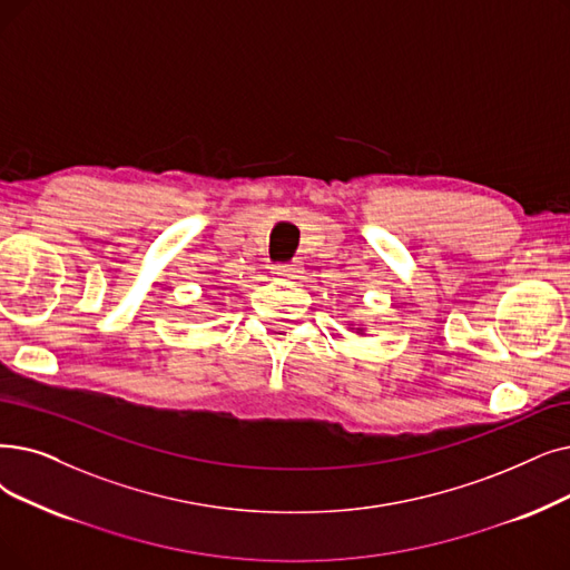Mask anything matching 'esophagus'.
<instances>
[{
  "instance_id": "esophagus-1",
  "label": "esophagus",
  "mask_w": 570,
  "mask_h": 570,
  "mask_svg": "<svg viewBox=\"0 0 570 570\" xmlns=\"http://www.w3.org/2000/svg\"><path fill=\"white\" fill-rule=\"evenodd\" d=\"M295 272H301L298 263H277V265H272V275H275V277L288 279V277L295 275Z\"/></svg>"
}]
</instances>
